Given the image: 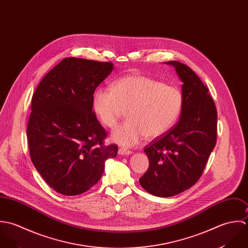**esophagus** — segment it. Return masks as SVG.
Returning a JSON list of instances; mask_svg holds the SVG:
<instances>
[{
    "mask_svg": "<svg viewBox=\"0 0 248 248\" xmlns=\"http://www.w3.org/2000/svg\"><path fill=\"white\" fill-rule=\"evenodd\" d=\"M119 154L129 155V154H132V151L129 150V149H125V148H120L119 149Z\"/></svg>",
    "mask_w": 248,
    "mask_h": 248,
    "instance_id": "obj_1",
    "label": "esophagus"
}]
</instances>
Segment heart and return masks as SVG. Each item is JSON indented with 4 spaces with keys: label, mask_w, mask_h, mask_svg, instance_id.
<instances>
[{
    "label": "heart",
    "mask_w": 248,
    "mask_h": 248,
    "mask_svg": "<svg viewBox=\"0 0 248 248\" xmlns=\"http://www.w3.org/2000/svg\"><path fill=\"white\" fill-rule=\"evenodd\" d=\"M183 101L178 87L130 75L116 80L111 89H98L93 110L108 128H114L127 110L128 120L115 129L112 140L123 146H134L146 136L157 138L170 130L181 114Z\"/></svg>",
    "instance_id": "1"
}]
</instances>
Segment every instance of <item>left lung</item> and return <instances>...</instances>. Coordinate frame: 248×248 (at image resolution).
<instances>
[{
  "instance_id": "obj_1",
  "label": "left lung",
  "mask_w": 248,
  "mask_h": 248,
  "mask_svg": "<svg viewBox=\"0 0 248 248\" xmlns=\"http://www.w3.org/2000/svg\"><path fill=\"white\" fill-rule=\"evenodd\" d=\"M183 82V107L178 123L145 148L149 167L139 179L149 194L168 198L194 186L217 143L215 102L196 73L178 61H169Z\"/></svg>"
}]
</instances>
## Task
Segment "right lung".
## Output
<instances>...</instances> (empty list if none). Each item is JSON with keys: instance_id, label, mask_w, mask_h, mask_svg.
<instances>
[{"instance_id": "obj_1", "label": "right lung", "mask_w": 248, "mask_h": 248, "mask_svg": "<svg viewBox=\"0 0 248 248\" xmlns=\"http://www.w3.org/2000/svg\"><path fill=\"white\" fill-rule=\"evenodd\" d=\"M112 70L111 62L67 57L32 96L27 128L31 159L61 195L88 191L100 179L105 161L117 156V145H104L107 132L93 111L94 92Z\"/></svg>"}]
</instances>
